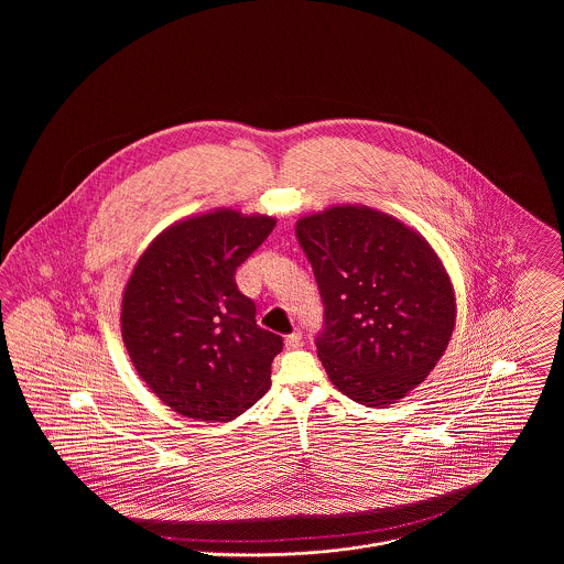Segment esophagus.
Instances as JSON below:
<instances>
[{"mask_svg": "<svg viewBox=\"0 0 564 564\" xmlns=\"http://www.w3.org/2000/svg\"><path fill=\"white\" fill-rule=\"evenodd\" d=\"M285 347H288V349L302 347V336H300V332H294V334H290V336L285 338Z\"/></svg>", "mask_w": 564, "mask_h": 564, "instance_id": "esophagus-1", "label": "esophagus"}]
</instances>
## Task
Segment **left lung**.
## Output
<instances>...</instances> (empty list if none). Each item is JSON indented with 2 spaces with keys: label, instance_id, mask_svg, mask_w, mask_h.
<instances>
[{
  "label": "left lung",
  "instance_id": "obj_1",
  "mask_svg": "<svg viewBox=\"0 0 564 564\" xmlns=\"http://www.w3.org/2000/svg\"><path fill=\"white\" fill-rule=\"evenodd\" d=\"M295 239L322 295L315 345L329 380L364 405L402 400L455 329L453 285L430 242L368 207L302 217Z\"/></svg>",
  "mask_w": 564,
  "mask_h": 564
}]
</instances>
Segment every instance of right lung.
I'll use <instances>...</instances> for the list:
<instances>
[{
    "mask_svg": "<svg viewBox=\"0 0 564 564\" xmlns=\"http://www.w3.org/2000/svg\"><path fill=\"white\" fill-rule=\"evenodd\" d=\"M272 228L264 215H198L139 258L122 297V338L134 370L177 414L232 421L269 391L283 338L256 323V302L235 274Z\"/></svg>",
    "mask_w": 564,
    "mask_h": 564,
    "instance_id": "1",
    "label": "right lung"
}]
</instances>
